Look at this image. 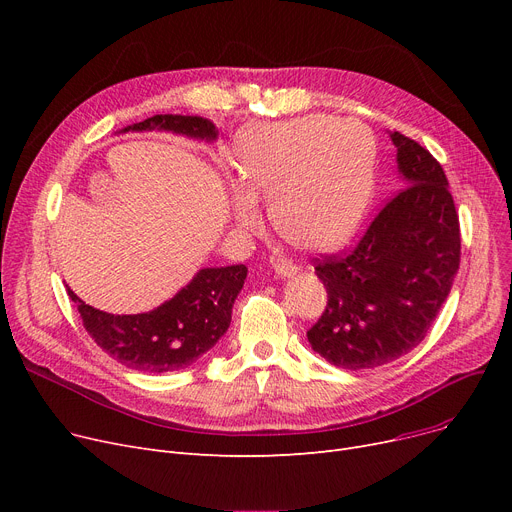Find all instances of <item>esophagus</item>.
Wrapping results in <instances>:
<instances>
[{
  "label": "esophagus",
  "instance_id": "34e87169",
  "mask_svg": "<svg viewBox=\"0 0 512 512\" xmlns=\"http://www.w3.org/2000/svg\"><path fill=\"white\" fill-rule=\"evenodd\" d=\"M272 267H274V272H276L278 276H282V278H286V276H292V274H297V270H299L297 265H294L290 259L282 257V255H276V257H272Z\"/></svg>",
  "mask_w": 512,
  "mask_h": 512
}]
</instances>
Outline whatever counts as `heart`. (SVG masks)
Masks as SVG:
<instances>
[{
	"mask_svg": "<svg viewBox=\"0 0 512 512\" xmlns=\"http://www.w3.org/2000/svg\"><path fill=\"white\" fill-rule=\"evenodd\" d=\"M238 188L232 211L240 228L259 224L270 199L274 228L292 245L324 251L361 224L373 195V147L355 124L309 116L240 134L234 149Z\"/></svg>",
	"mask_w": 512,
	"mask_h": 512,
	"instance_id": "1",
	"label": "heart"
}]
</instances>
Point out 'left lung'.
<instances>
[{
	"instance_id": "obj_1",
	"label": "left lung",
	"mask_w": 512,
	"mask_h": 512,
	"mask_svg": "<svg viewBox=\"0 0 512 512\" xmlns=\"http://www.w3.org/2000/svg\"><path fill=\"white\" fill-rule=\"evenodd\" d=\"M402 188L375 215L346 255L315 259L328 305L307 332L326 361L373 369L396 361L425 338L461 263V228L438 159L417 141L390 132Z\"/></svg>"
}]
</instances>
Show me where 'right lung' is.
Here are the masks:
<instances>
[{"label": "right lung", "mask_w": 512, "mask_h": 512, "mask_svg": "<svg viewBox=\"0 0 512 512\" xmlns=\"http://www.w3.org/2000/svg\"><path fill=\"white\" fill-rule=\"evenodd\" d=\"M170 130L191 139H218L215 126L199 116L157 114L128 130ZM247 267H205L180 288L174 297L153 311L134 315H114L80 301L68 288L76 303L83 326L103 351L118 363L145 371L166 373L193 365L215 346L232 319V305L245 284Z\"/></svg>", "instance_id": "obj_1"}]
</instances>
